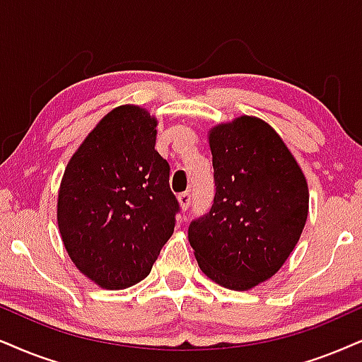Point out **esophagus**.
<instances>
[{
  "label": "esophagus",
  "mask_w": 362,
  "mask_h": 362,
  "mask_svg": "<svg viewBox=\"0 0 362 362\" xmlns=\"http://www.w3.org/2000/svg\"><path fill=\"white\" fill-rule=\"evenodd\" d=\"M178 204H180V209L185 210L190 207V194H180L178 195Z\"/></svg>",
  "instance_id": "obj_1"
}]
</instances>
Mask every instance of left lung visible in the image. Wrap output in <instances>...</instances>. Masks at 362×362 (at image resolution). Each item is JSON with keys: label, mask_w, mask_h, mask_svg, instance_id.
Returning a JSON list of instances; mask_svg holds the SVG:
<instances>
[{"label": "left lung", "mask_w": 362, "mask_h": 362, "mask_svg": "<svg viewBox=\"0 0 362 362\" xmlns=\"http://www.w3.org/2000/svg\"><path fill=\"white\" fill-rule=\"evenodd\" d=\"M215 197L189 227L200 271L230 291L276 276L303 234L309 187L281 135L262 118L240 115L209 130Z\"/></svg>", "instance_id": "obj_1"}]
</instances>
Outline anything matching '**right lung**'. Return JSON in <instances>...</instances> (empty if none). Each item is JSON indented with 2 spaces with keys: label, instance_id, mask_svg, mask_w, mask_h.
<instances>
[{
  "label": "right lung",
  "instance_id": "add662e5",
  "mask_svg": "<svg viewBox=\"0 0 362 362\" xmlns=\"http://www.w3.org/2000/svg\"><path fill=\"white\" fill-rule=\"evenodd\" d=\"M157 117L139 105L108 112L85 136L59 182L57 223L75 267L107 291L152 271L173 234L178 204L155 150Z\"/></svg>",
  "mask_w": 362,
  "mask_h": 362
}]
</instances>
